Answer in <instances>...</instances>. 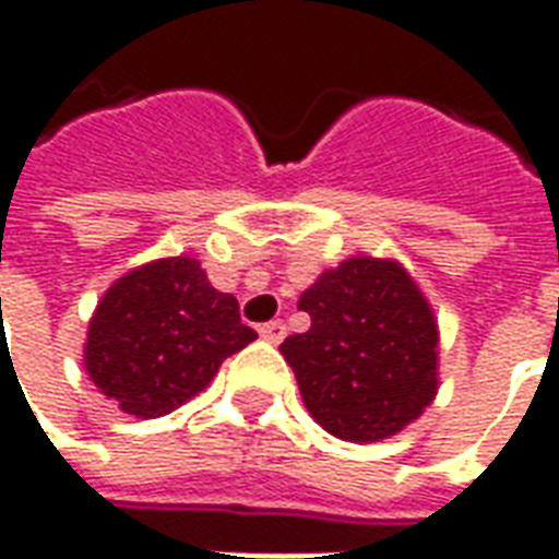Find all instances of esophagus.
I'll list each match as a JSON object with an SVG mask.
<instances>
[{
    "instance_id": "1",
    "label": "esophagus",
    "mask_w": 559,
    "mask_h": 559,
    "mask_svg": "<svg viewBox=\"0 0 559 559\" xmlns=\"http://www.w3.org/2000/svg\"><path fill=\"white\" fill-rule=\"evenodd\" d=\"M287 335V326H284V320H269L260 326V338L269 341V344H281Z\"/></svg>"
}]
</instances>
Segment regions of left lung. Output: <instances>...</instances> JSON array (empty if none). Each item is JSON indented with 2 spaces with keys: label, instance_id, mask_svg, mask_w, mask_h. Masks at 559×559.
<instances>
[{
  "label": "left lung",
  "instance_id": "1",
  "mask_svg": "<svg viewBox=\"0 0 559 559\" xmlns=\"http://www.w3.org/2000/svg\"><path fill=\"white\" fill-rule=\"evenodd\" d=\"M311 329L281 344L317 425L347 443L401 433L440 386V326L392 257L356 254L299 296Z\"/></svg>",
  "mask_w": 559,
  "mask_h": 559
}]
</instances>
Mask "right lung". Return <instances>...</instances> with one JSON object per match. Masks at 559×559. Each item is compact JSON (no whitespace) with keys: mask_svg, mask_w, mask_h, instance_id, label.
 I'll return each mask as SVG.
<instances>
[{"mask_svg":"<svg viewBox=\"0 0 559 559\" xmlns=\"http://www.w3.org/2000/svg\"><path fill=\"white\" fill-rule=\"evenodd\" d=\"M257 338L239 302L215 290L191 254L158 257L116 278L86 329L83 368L119 411L158 419L212 383Z\"/></svg>","mask_w":559,"mask_h":559,"instance_id":"right-lung-1","label":"right lung"}]
</instances>
